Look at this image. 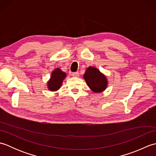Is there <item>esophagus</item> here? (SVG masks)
Here are the masks:
<instances>
[{
  "label": "esophagus",
  "instance_id": "esophagus-1",
  "mask_svg": "<svg viewBox=\"0 0 156 156\" xmlns=\"http://www.w3.org/2000/svg\"><path fill=\"white\" fill-rule=\"evenodd\" d=\"M72 75L73 76H74V77H78V76H79V73L78 72H72Z\"/></svg>",
  "mask_w": 156,
  "mask_h": 156
}]
</instances>
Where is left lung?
<instances>
[{
	"label": "left lung",
	"instance_id": "8db88e82",
	"mask_svg": "<svg viewBox=\"0 0 156 156\" xmlns=\"http://www.w3.org/2000/svg\"><path fill=\"white\" fill-rule=\"evenodd\" d=\"M84 78L89 88L95 92H101L107 88V81L106 77L94 67L88 68L84 75Z\"/></svg>",
	"mask_w": 156,
	"mask_h": 156
}]
</instances>
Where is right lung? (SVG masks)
<instances>
[{
  "label": "right lung",
  "instance_id": "add662e5",
  "mask_svg": "<svg viewBox=\"0 0 156 156\" xmlns=\"http://www.w3.org/2000/svg\"><path fill=\"white\" fill-rule=\"evenodd\" d=\"M66 78V74L61 71L60 69L57 68L53 71L50 80L48 82V88L51 91L58 90L61 87L62 81Z\"/></svg>",
  "mask_w": 156,
  "mask_h": 156
}]
</instances>
